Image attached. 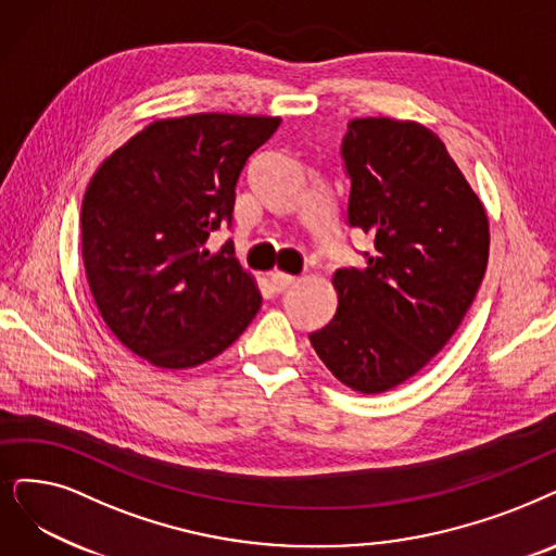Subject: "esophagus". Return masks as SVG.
<instances>
[{
  "mask_svg": "<svg viewBox=\"0 0 556 556\" xmlns=\"http://www.w3.org/2000/svg\"><path fill=\"white\" fill-rule=\"evenodd\" d=\"M269 282H271V290H274L276 294H282V292L290 290V287L296 282V278H294V276H287V274H282V271H274V274L269 276Z\"/></svg>",
  "mask_w": 556,
  "mask_h": 556,
  "instance_id": "obj_1",
  "label": "esophagus"
}]
</instances>
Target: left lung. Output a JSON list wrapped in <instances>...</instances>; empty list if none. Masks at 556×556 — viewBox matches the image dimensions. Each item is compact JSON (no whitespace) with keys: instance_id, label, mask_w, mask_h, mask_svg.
<instances>
[{"instance_id":"8db88e82","label":"left lung","mask_w":556,"mask_h":556,"mask_svg":"<svg viewBox=\"0 0 556 556\" xmlns=\"http://www.w3.org/2000/svg\"><path fill=\"white\" fill-rule=\"evenodd\" d=\"M346 220L374 237L365 269H338V313L309 332L338 381L379 394L450 342L485 274L491 232L479 195L431 129L355 118L342 141Z\"/></svg>"}]
</instances>
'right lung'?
I'll use <instances>...</instances> for the list:
<instances>
[{"label":"right lung","instance_id":"1","mask_svg":"<svg viewBox=\"0 0 556 556\" xmlns=\"http://www.w3.org/2000/svg\"><path fill=\"white\" fill-rule=\"evenodd\" d=\"M280 118L193 114L154 121L102 162L81 203L88 287L111 332L162 369L224 353L257 315L262 296L232 241L235 187Z\"/></svg>","mask_w":556,"mask_h":556}]
</instances>
